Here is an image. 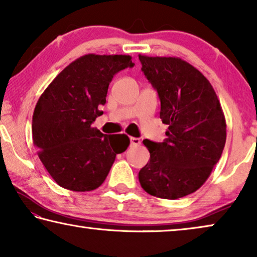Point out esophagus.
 Instances as JSON below:
<instances>
[{"label":"esophagus","mask_w":257,"mask_h":257,"mask_svg":"<svg viewBox=\"0 0 257 257\" xmlns=\"http://www.w3.org/2000/svg\"><path fill=\"white\" fill-rule=\"evenodd\" d=\"M130 141H131V146L133 147H137L140 145V139H138V138H131Z\"/></svg>","instance_id":"esophagus-1"}]
</instances>
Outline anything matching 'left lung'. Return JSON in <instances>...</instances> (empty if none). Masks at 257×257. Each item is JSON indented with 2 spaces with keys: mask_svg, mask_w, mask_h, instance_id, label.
I'll return each instance as SVG.
<instances>
[{
  "mask_svg": "<svg viewBox=\"0 0 257 257\" xmlns=\"http://www.w3.org/2000/svg\"><path fill=\"white\" fill-rule=\"evenodd\" d=\"M141 70L158 91L160 118L168 125L162 143L145 139L150 161L139 172L152 196L177 199L202 187L226 143V121L211 83L180 58L139 55Z\"/></svg>",
  "mask_w": 257,
  "mask_h": 257,
  "instance_id": "8db88e82",
  "label": "left lung"
}]
</instances>
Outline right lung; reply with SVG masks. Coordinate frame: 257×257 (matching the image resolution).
<instances>
[{
  "instance_id": "add662e5",
  "label": "right lung",
  "mask_w": 257,
  "mask_h": 257,
  "mask_svg": "<svg viewBox=\"0 0 257 257\" xmlns=\"http://www.w3.org/2000/svg\"><path fill=\"white\" fill-rule=\"evenodd\" d=\"M135 66L130 55H83L46 88L32 117L33 145L60 187L91 191L101 185L116 155L130 145L125 135H103L91 124L101 116L107 88L118 72Z\"/></svg>"
}]
</instances>
